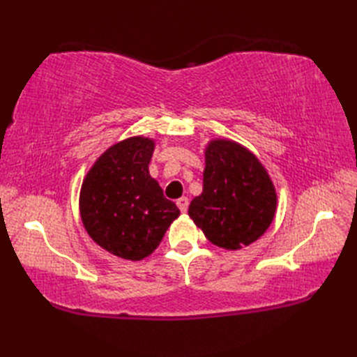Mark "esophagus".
<instances>
[{
  "mask_svg": "<svg viewBox=\"0 0 357 357\" xmlns=\"http://www.w3.org/2000/svg\"><path fill=\"white\" fill-rule=\"evenodd\" d=\"M176 206H178V208L183 211V213H185L187 211V208H188V199L187 198H179L178 201H176Z\"/></svg>",
  "mask_w": 357,
  "mask_h": 357,
  "instance_id": "34e87169",
  "label": "esophagus"
}]
</instances>
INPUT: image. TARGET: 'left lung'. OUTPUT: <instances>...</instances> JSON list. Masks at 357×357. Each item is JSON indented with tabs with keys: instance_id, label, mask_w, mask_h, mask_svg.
Segmentation results:
<instances>
[{
	"instance_id": "1",
	"label": "left lung",
	"mask_w": 357,
	"mask_h": 357,
	"mask_svg": "<svg viewBox=\"0 0 357 357\" xmlns=\"http://www.w3.org/2000/svg\"><path fill=\"white\" fill-rule=\"evenodd\" d=\"M276 192L267 170L252 151L234 141H210L202 193L188 216L221 248L238 250L259 239L273 222Z\"/></svg>"
}]
</instances>
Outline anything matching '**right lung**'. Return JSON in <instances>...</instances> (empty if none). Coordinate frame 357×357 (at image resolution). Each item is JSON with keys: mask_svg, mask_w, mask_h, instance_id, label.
<instances>
[{"mask_svg": "<svg viewBox=\"0 0 357 357\" xmlns=\"http://www.w3.org/2000/svg\"><path fill=\"white\" fill-rule=\"evenodd\" d=\"M155 142L133 136L98 158L82 183L79 211L89 236L109 253L141 261L162 241L179 216L150 176L149 162Z\"/></svg>", "mask_w": 357, "mask_h": 357, "instance_id": "obj_1", "label": "right lung"}]
</instances>
